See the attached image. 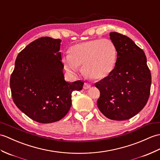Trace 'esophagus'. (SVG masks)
<instances>
[{"mask_svg":"<svg viewBox=\"0 0 160 160\" xmlns=\"http://www.w3.org/2000/svg\"><path fill=\"white\" fill-rule=\"evenodd\" d=\"M91 84H88V83H84L83 85V88L84 89H88L89 88H91Z\"/></svg>","mask_w":160,"mask_h":160,"instance_id":"esophagus-1","label":"esophagus"}]
</instances>
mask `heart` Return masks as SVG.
<instances>
[{"mask_svg":"<svg viewBox=\"0 0 160 160\" xmlns=\"http://www.w3.org/2000/svg\"><path fill=\"white\" fill-rule=\"evenodd\" d=\"M117 58V49L112 40L95 39L72 46L62 62L69 72L76 73L79 67H82L84 73L88 77L101 80L112 73Z\"/></svg>","mask_w":160,"mask_h":160,"instance_id":"heart-1","label":"heart"}]
</instances>
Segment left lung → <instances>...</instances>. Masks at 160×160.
<instances>
[{
    "mask_svg": "<svg viewBox=\"0 0 160 160\" xmlns=\"http://www.w3.org/2000/svg\"><path fill=\"white\" fill-rule=\"evenodd\" d=\"M117 49V58L112 73L95 83L100 91L98 107L107 118L129 119L147 104L150 95L151 75L144 51L128 37L110 33Z\"/></svg>",
    "mask_w": 160,
    "mask_h": 160,
    "instance_id": "obj_1",
    "label": "left lung"
}]
</instances>
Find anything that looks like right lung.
I'll use <instances>...</instances> for the list:
<instances>
[{"label": "right lung", "mask_w": 160, "mask_h": 160, "mask_svg": "<svg viewBox=\"0 0 160 160\" xmlns=\"http://www.w3.org/2000/svg\"><path fill=\"white\" fill-rule=\"evenodd\" d=\"M61 40L43 37L18 54L11 75L13 101L22 112L41 123L61 120L72 106V93L84 82H68L62 72Z\"/></svg>", "instance_id": "add662e5"}]
</instances>
